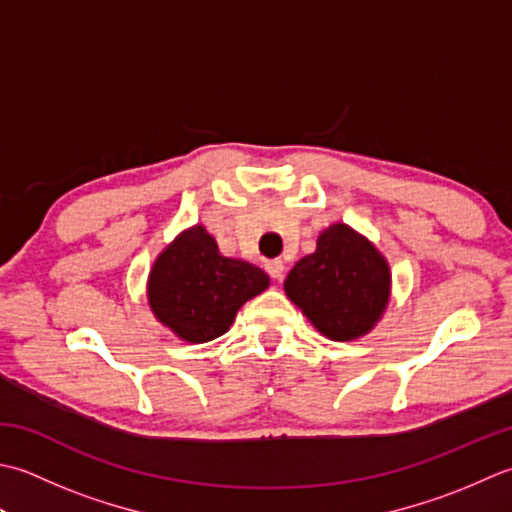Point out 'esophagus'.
<instances>
[{
    "instance_id": "1",
    "label": "esophagus",
    "mask_w": 512,
    "mask_h": 512,
    "mask_svg": "<svg viewBox=\"0 0 512 512\" xmlns=\"http://www.w3.org/2000/svg\"><path fill=\"white\" fill-rule=\"evenodd\" d=\"M265 269H267V274L271 276V278H276V280H280L283 278V274H285V263L280 258H274V260H267V265H265Z\"/></svg>"
}]
</instances>
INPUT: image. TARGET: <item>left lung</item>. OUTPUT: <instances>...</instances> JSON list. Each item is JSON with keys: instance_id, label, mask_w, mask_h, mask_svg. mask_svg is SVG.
Returning a JSON list of instances; mask_svg holds the SVG:
<instances>
[{"instance_id": "8db88e82", "label": "left lung", "mask_w": 512, "mask_h": 512, "mask_svg": "<svg viewBox=\"0 0 512 512\" xmlns=\"http://www.w3.org/2000/svg\"><path fill=\"white\" fill-rule=\"evenodd\" d=\"M285 294L322 336L358 340L378 325L391 300L389 260L347 223L322 229L316 252L285 278Z\"/></svg>"}]
</instances>
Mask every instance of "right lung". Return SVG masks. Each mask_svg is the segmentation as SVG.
<instances>
[{
	"mask_svg": "<svg viewBox=\"0 0 512 512\" xmlns=\"http://www.w3.org/2000/svg\"><path fill=\"white\" fill-rule=\"evenodd\" d=\"M269 276L241 258L218 252L214 236L196 223L165 245L148 274L154 318L183 342H210L232 327L247 300L263 294Z\"/></svg>",
	"mask_w": 512,
	"mask_h": 512,
	"instance_id": "add662e5",
	"label": "right lung"
}]
</instances>
